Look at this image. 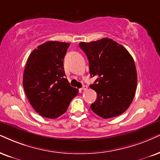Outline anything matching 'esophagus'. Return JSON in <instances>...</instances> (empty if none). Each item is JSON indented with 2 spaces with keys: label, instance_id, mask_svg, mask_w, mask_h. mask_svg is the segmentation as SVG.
Segmentation results:
<instances>
[{
  "label": "esophagus",
  "instance_id": "obj_1",
  "mask_svg": "<svg viewBox=\"0 0 160 160\" xmlns=\"http://www.w3.org/2000/svg\"><path fill=\"white\" fill-rule=\"evenodd\" d=\"M87 88H88V87H87L86 86H82V87L81 88V90L85 91V90H86Z\"/></svg>",
  "mask_w": 160,
  "mask_h": 160
}]
</instances>
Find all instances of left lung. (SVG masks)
<instances>
[{
  "instance_id": "obj_1",
  "label": "left lung",
  "mask_w": 160,
  "mask_h": 160,
  "mask_svg": "<svg viewBox=\"0 0 160 160\" xmlns=\"http://www.w3.org/2000/svg\"><path fill=\"white\" fill-rule=\"evenodd\" d=\"M79 46L88 60L91 77H98L90 85L98 94L96 101L91 105L93 112L104 119L122 114L132 102L137 88V69L132 56L111 38L81 42Z\"/></svg>"
}]
</instances>
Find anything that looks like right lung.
<instances>
[{"instance_id": "obj_1", "label": "right lung", "mask_w": 160, "mask_h": 160, "mask_svg": "<svg viewBox=\"0 0 160 160\" xmlns=\"http://www.w3.org/2000/svg\"><path fill=\"white\" fill-rule=\"evenodd\" d=\"M70 43L48 41L38 46L28 58L23 85L30 104L40 116L55 119L67 110L78 89L70 86L63 59Z\"/></svg>"}]
</instances>
